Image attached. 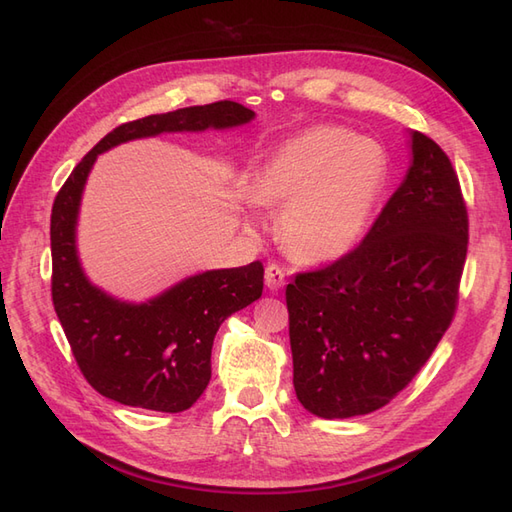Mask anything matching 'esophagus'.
<instances>
[{"instance_id":"esophagus-1","label":"esophagus","mask_w":512,"mask_h":512,"mask_svg":"<svg viewBox=\"0 0 512 512\" xmlns=\"http://www.w3.org/2000/svg\"><path fill=\"white\" fill-rule=\"evenodd\" d=\"M285 283H287V272L277 264H270L266 268V287H268V290L277 292V290H281Z\"/></svg>"}]
</instances>
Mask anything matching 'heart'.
Instances as JSON below:
<instances>
[{
  "mask_svg": "<svg viewBox=\"0 0 512 512\" xmlns=\"http://www.w3.org/2000/svg\"><path fill=\"white\" fill-rule=\"evenodd\" d=\"M389 181L381 142L339 125H318L281 140L251 175V199L279 207V235L300 264L350 255L365 238Z\"/></svg>",
  "mask_w": 512,
  "mask_h": 512,
  "instance_id": "1",
  "label": "heart"
}]
</instances>
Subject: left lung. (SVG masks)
<instances>
[{
	"label": "left lung",
	"instance_id": "left-lung-1",
	"mask_svg": "<svg viewBox=\"0 0 512 512\" xmlns=\"http://www.w3.org/2000/svg\"><path fill=\"white\" fill-rule=\"evenodd\" d=\"M409 138V170L357 251L285 290L296 398L324 419L389 404L454 316L467 255L461 186L437 142Z\"/></svg>",
	"mask_w": 512,
	"mask_h": 512
}]
</instances>
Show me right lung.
Wrapping results in <instances>:
<instances>
[{
  "label": "right lung",
  "instance_id": "add662e5",
  "mask_svg": "<svg viewBox=\"0 0 512 512\" xmlns=\"http://www.w3.org/2000/svg\"><path fill=\"white\" fill-rule=\"evenodd\" d=\"M253 119L235 101L144 116L110 131L64 181L51 209V296L77 365L101 396L160 413L190 409L212 378L220 324L261 296L264 266L205 270L140 303L108 294L88 279L77 253V220L97 157L131 140L225 131Z\"/></svg>",
  "mask_w": 512,
  "mask_h": 512
}]
</instances>
